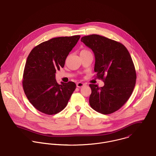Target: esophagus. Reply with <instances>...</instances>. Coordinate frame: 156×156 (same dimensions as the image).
I'll return each instance as SVG.
<instances>
[{
  "label": "esophagus",
  "mask_w": 156,
  "mask_h": 156,
  "mask_svg": "<svg viewBox=\"0 0 156 156\" xmlns=\"http://www.w3.org/2000/svg\"><path fill=\"white\" fill-rule=\"evenodd\" d=\"M85 85H86V84L84 83H82V82H79L76 84V86L78 87H82L84 86Z\"/></svg>",
  "instance_id": "34e87169"
}]
</instances>
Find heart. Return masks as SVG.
<instances>
[{
  "instance_id": "heart-1",
  "label": "heart",
  "mask_w": 156,
  "mask_h": 156,
  "mask_svg": "<svg viewBox=\"0 0 156 156\" xmlns=\"http://www.w3.org/2000/svg\"><path fill=\"white\" fill-rule=\"evenodd\" d=\"M88 51V50H82L81 51Z\"/></svg>"
}]
</instances>
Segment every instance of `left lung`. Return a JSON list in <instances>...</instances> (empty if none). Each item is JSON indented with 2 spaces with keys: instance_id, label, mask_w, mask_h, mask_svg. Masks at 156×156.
I'll return each instance as SVG.
<instances>
[{
  "instance_id": "left-lung-1",
  "label": "left lung",
  "mask_w": 156,
  "mask_h": 156,
  "mask_svg": "<svg viewBox=\"0 0 156 156\" xmlns=\"http://www.w3.org/2000/svg\"><path fill=\"white\" fill-rule=\"evenodd\" d=\"M81 41L92 50L95 58L94 71L105 86L90 84L91 108L103 114L120 109L131 97L136 82V72L131 55L124 45L98 35L81 37Z\"/></svg>"
}]
</instances>
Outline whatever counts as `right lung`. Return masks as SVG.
Returning <instances> with one entry per match:
<instances>
[{"instance_id":"right-lung-1","label":"right lung","mask_w":156,"mask_h":156,"mask_svg":"<svg viewBox=\"0 0 156 156\" xmlns=\"http://www.w3.org/2000/svg\"><path fill=\"white\" fill-rule=\"evenodd\" d=\"M80 38V35L52 38L37 45L30 53L22 86L28 100L39 111L54 115L67 106L76 84L72 81L59 84L55 73L64 67L67 56Z\"/></svg>"}]
</instances>
